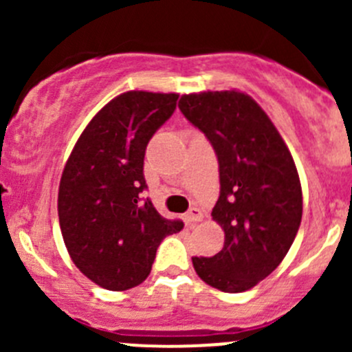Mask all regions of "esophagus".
Returning <instances> with one entry per match:
<instances>
[{
	"instance_id": "esophagus-1",
	"label": "esophagus",
	"mask_w": 352,
	"mask_h": 352,
	"mask_svg": "<svg viewBox=\"0 0 352 352\" xmlns=\"http://www.w3.org/2000/svg\"><path fill=\"white\" fill-rule=\"evenodd\" d=\"M201 219H202V211L199 208H190L189 211H187L186 221L189 223V225H194V223L201 221Z\"/></svg>"
}]
</instances>
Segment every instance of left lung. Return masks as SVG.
<instances>
[{
  "mask_svg": "<svg viewBox=\"0 0 352 352\" xmlns=\"http://www.w3.org/2000/svg\"><path fill=\"white\" fill-rule=\"evenodd\" d=\"M180 112L204 133L219 163L212 219L225 245L212 257H192L197 276L225 293H242L286 257L303 214L296 165L261 105L236 90L182 95Z\"/></svg>",
  "mask_w": 352,
  "mask_h": 352,
  "instance_id": "1",
  "label": "left lung"
}]
</instances>
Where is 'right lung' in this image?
Masks as SVG:
<instances>
[{
    "label": "right lung",
    "mask_w": 352,
    "mask_h": 352,
    "mask_svg": "<svg viewBox=\"0 0 352 352\" xmlns=\"http://www.w3.org/2000/svg\"><path fill=\"white\" fill-rule=\"evenodd\" d=\"M177 98L131 90L110 100L85 127L63 170L58 214L65 245L74 265L105 289L141 285L162 240L184 228L141 197L146 146Z\"/></svg>",
    "instance_id": "obj_1"
}]
</instances>
